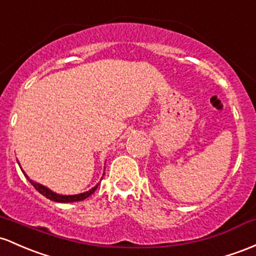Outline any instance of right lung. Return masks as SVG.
<instances>
[{
  "mask_svg": "<svg viewBox=\"0 0 256 256\" xmlns=\"http://www.w3.org/2000/svg\"><path fill=\"white\" fill-rule=\"evenodd\" d=\"M23 171V170H22ZM24 172V171H23ZM24 175L26 176V178L29 180L30 184H32L34 187H35L36 190H38V192L41 193L42 196H44L46 198H48L50 200H53V202H57V203H72V202H80V200H84V199L88 198L92 194V193L94 192V190H97L98 184L97 186H94V188H91L90 190H87V192H84V193H80V194H74V196H63V194H58V193L53 192V190H50V188L42 186V184H38V182H34L32 180H30L28 178L26 174L24 172Z\"/></svg>",
  "mask_w": 256,
  "mask_h": 256,
  "instance_id": "obj_1",
  "label": "right lung"
}]
</instances>
